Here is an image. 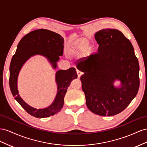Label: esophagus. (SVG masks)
Listing matches in <instances>:
<instances>
[{"label":"esophagus","instance_id":"34e87169","mask_svg":"<svg viewBox=\"0 0 147 147\" xmlns=\"http://www.w3.org/2000/svg\"><path fill=\"white\" fill-rule=\"evenodd\" d=\"M76 72H77V74H78V76L79 78H80L82 76V74H83L82 72H81V71H80L79 70H78V69L76 70Z\"/></svg>","mask_w":147,"mask_h":147}]
</instances>
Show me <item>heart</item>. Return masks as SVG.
I'll list each match as a JSON object with an SVG mask.
<instances>
[{
	"label": "heart",
	"instance_id": "heart-1",
	"mask_svg": "<svg viewBox=\"0 0 147 147\" xmlns=\"http://www.w3.org/2000/svg\"><path fill=\"white\" fill-rule=\"evenodd\" d=\"M88 45H89V43H88V42L86 40H83V41L81 42V43H80V45H81V48L87 47Z\"/></svg>",
	"mask_w": 147,
	"mask_h": 147
}]
</instances>
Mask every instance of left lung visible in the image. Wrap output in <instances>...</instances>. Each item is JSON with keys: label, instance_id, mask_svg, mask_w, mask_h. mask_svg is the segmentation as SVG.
<instances>
[{"label": "left lung", "instance_id": "1", "mask_svg": "<svg viewBox=\"0 0 147 147\" xmlns=\"http://www.w3.org/2000/svg\"><path fill=\"white\" fill-rule=\"evenodd\" d=\"M98 52L76 63L84 72L82 89L89 110L111 116L123 111L135 98L140 85L139 65L130 40L119 30L103 29L95 33ZM121 86H114L115 80Z\"/></svg>", "mask_w": 147, "mask_h": 147}]
</instances>
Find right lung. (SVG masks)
<instances>
[{"mask_svg":"<svg viewBox=\"0 0 147 147\" xmlns=\"http://www.w3.org/2000/svg\"><path fill=\"white\" fill-rule=\"evenodd\" d=\"M64 39L60 34L44 29L31 31L20 40L10 65L9 85L15 99L29 115L36 118H47L61 110L64 103V97L71 82L78 78L76 70L71 68L67 70H58L56 73L57 93L53 102L49 107L37 109L29 106L20 97L17 88V79L20 71L29 58L35 55L46 57L57 68V62L63 53Z\"/></svg>","mask_w":147,"mask_h":147,"instance_id":"add662e5","label":"right lung"}]
</instances>
